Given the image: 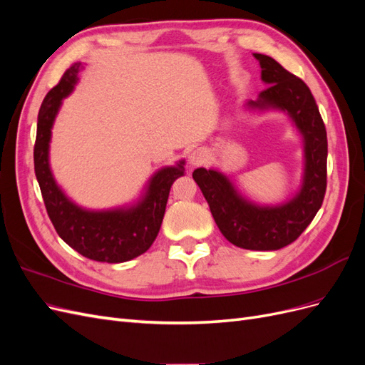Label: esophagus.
<instances>
[{"mask_svg":"<svg viewBox=\"0 0 365 365\" xmlns=\"http://www.w3.org/2000/svg\"><path fill=\"white\" fill-rule=\"evenodd\" d=\"M205 160H207V155L202 149H195L190 152V155H189V163L192 168H197V165L204 164Z\"/></svg>","mask_w":365,"mask_h":365,"instance_id":"1","label":"esophagus"}]
</instances>
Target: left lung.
<instances>
[{
  "label": "left lung",
  "instance_id": "obj_1",
  "mask_svg": "<svg viewBox=\"0 0 365 365\" xmlns=\"http://www.w3.org/2000/svg\"><path fill=\"white\" fill-rule=\"evenodd\" d=\"M267 90L245 103L248 113L279 111L288 117L303 141V175L297 192L279 204H259L239 190L219 169L200 168L193 180L210 205L215 222L231 244L254 251H275L300 236L324 200L327 135L307 85L269 56L254 53Z\"/></svg>",
  "mask_w": 365,
  "mask_h": 365
}]
</instances>
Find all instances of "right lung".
I'll use <instances>...</instances> for the list:
<instances>
[{
    "mask_svg": "<svg viewBox=\"0 0 365 365\" xmlns=\"http://www.w3.org/2000/svg\"><path fill=\"white\" fill-rule=\"evenodd\" d=\"M85 67L77 62L46 96L38 114L35 173L47 213L61 239L82 256L106 263H121L141 256L157 239L165 204L175 180L184 175L185 160L158 169L148 180L137 201L114 208L91 210L67 196L51 172L50 141L62 101L79 82Z\"/></svg>",
    "mask_w": 365,
    "mask_h": 365,
    "instance_id": "add662e5",
    "label": "right lung"
}]
</instances>
